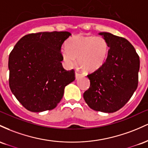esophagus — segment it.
Segmentation results:
<instances>
[{"instance_id":"1","label":"esophagus","mask_w":148,"mask_h":148,"mask_svg":"<svg viewBox=\"0 0 148 148\" xmlns=\"http://www.w3.org/2000/svg\"><path fill=\"white\" fill-rule=\"evenodd\" d=\"M82 74L79 73H78V72H75V78L76 79H78L80 77H82Z\"/></svg>"}]
</instances>
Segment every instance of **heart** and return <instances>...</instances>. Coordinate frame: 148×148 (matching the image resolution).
Wrapping results in <instances>:
<instances>
[{
    "label": "heart",
    "mask_w": 148,
    "mask_h": 148,
    "mask_svg": "<svg viewBox=\"0 0 148 148\" xmlns=\"http://www.w3.org/2000/svg\"><path fill=\"white\" fill-rule=\"evenodd\" d=\"M61 54L66 64L73 66L77 58L78 66L85 72H93L102 66L108 54V42L101 36H76L66 42Z\"/></svg>",
    "instance_id": "heart-1"
}]
</instances>
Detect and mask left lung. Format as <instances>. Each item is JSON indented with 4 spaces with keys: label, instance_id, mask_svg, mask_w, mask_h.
Here are the masks:
<instances>
[{
    "label": "left lung",
    "instance_id": "8db88e82",
    "mask_svg": "<svg viewBox=\"0 0 148 148\" xmlns=\"http://www.w3.org/2000/svg\"><path fill=\"white\" fill-rule=\"evenodd\" d=\"M99 35L110 49L102 66L87 75L90 87L83 97L92 110L110 113L122 108L137 89L140 59L127 39L110 33Z\"/></svg>",
    "mask_w": 148,
    "mask_h": 148
}]
</instances>
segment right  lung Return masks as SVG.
<instances>
[{
    "mask_svg": "<svg viewBox=\"0 0 148 148\" xmlns=\"http://www.w3.org/2000/svg\"><path fill=\"white\" fill-rule=\"evenodd\" d=\"M67 31L28 34L16 42L8 61L9 85L26 109L39 112L55 108L64 88L75 80V71H66L61 48L71 36Z\"/></svg>",
    "mask_w": 148,
    "mask_h": 148,
    "instance_id": "1",
    "label": "right lung"
}]
</instances>
